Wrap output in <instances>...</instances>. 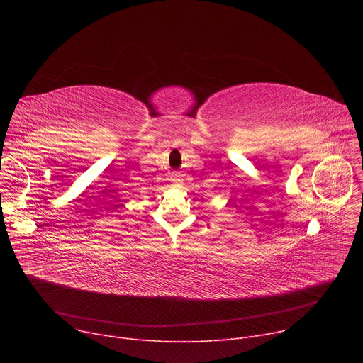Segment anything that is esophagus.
Segmentation results:
<instances>
[{
  "instance_id": "34e87169",
  "label": "esophagus",
  "mask_w": 363,
  "mask_h": 363,
  "mask_svg": "<svg viewBox=\"0 0 363 363\" xmlns=\"http://www.w3.org/2000/svg\"><path fill=\"white\" fill-rule=\"evenodd\" d=\"M172 182H174L177 186H181V185H182V179H181V177H178V175H174Z\"/></svg>"
}]
</instances>
